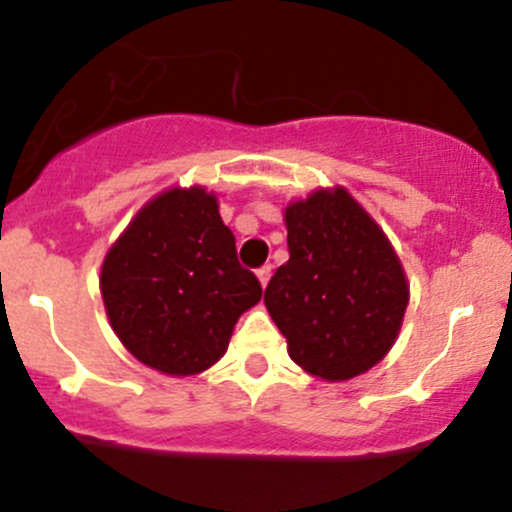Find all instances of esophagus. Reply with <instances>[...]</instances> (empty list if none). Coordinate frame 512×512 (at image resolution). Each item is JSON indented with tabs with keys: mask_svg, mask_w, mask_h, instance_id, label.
I'll list each match as a JSON object with an SVG mask.
<instances>
[{
	"mask_svg": "<svg viewBox=\"0 0 512 512\" xmlns=\"http://www.w3.org/2000/svg\"><path fill=\"white\" fill-rule=\"evenodd\" d=\"M270 277H272V267H270V265H262L260 270H257V279H260L262 287H267V282H270Z\"/></svg>",
	"mask_w": 512,
	"mask_h": 512,
	"instance_id": "obj_1",
	"label": "esophagus"
}]
</instances>
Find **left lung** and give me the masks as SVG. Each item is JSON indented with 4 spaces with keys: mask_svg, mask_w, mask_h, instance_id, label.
Masks as SVG:
<instances>
[{
    "mask_svg": "<svg viewBox=\"0 0 512 512\" xmlns=\"http://www.w3.org/2000/svg\"><path fill=\"white\" fill-rule=\"evenodd\" d=\"M287 218L289 260L265 289L270 316L306 373L348 380L385 358L405 316V272L348 191H319Z\"/></svg>",
    "mask_w": 512,
    "mask_h": 512,
    "instance_id": "left-lung-1",
    "label": "left lung"
}]
</instances>
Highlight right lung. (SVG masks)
I'll use <instances>...</instances> for the list:
<instances>
[{
    "label": "right lung",
    "instance_id": "1",
    "mask_svg": "<svg viewBox=\"0 0 512 512\" xmlns=\"http://www.w3.org/2000/svg\"><path fill=\"white\" fill-rule=\"evenodd\" d=\"M100 289L127 351L169 375L211 368L262 297L215 196L198 186L161 193L137 213L102 262Z\"/></svg>",
    "mask_w": 512,
    "mask_h": 512
}]
</instances>
